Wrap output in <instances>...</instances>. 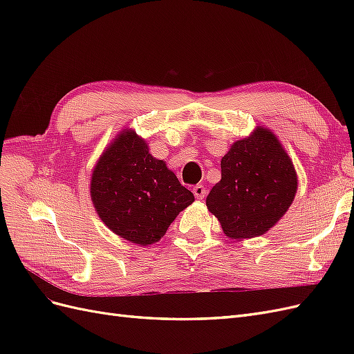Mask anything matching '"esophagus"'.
Segmentation results:
<instances>
[{"mask_svg":"<svg viewBox=\"0 0 354 354\" xmlns=\"http://www.w3.org/2000/svg\"><path fill=\"white\" fill-rule=\"evenodd\" d=\"M194 195H195L196 199H203V198H205V195H207V189L203 187L202 185H196L194 187Z\"/></svg>","mask_w":354,"mask_h":354,"instance_id":"esophagus-1","label":"esophagus"}]
</instances>
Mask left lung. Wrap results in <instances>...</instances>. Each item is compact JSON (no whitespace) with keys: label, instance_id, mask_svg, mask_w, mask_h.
<instances>
[{"label":"left lung","instance_id":"8db88e82","mask_svg":"<svg viewBox=\"0 0 354 354\" xmlns=\"http://www.w3.org/2000/svg\"><path fill=\"white\" fill-rule=\"evenodd\" d=\"M297 171L270 128L257 125L221 158V180L207 196L226 236L250 239L269 232L295 198Z\"/></svg>","mask_w":354,"mask_h":354}]
</instances>
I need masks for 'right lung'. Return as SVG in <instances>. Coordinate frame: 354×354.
Wrapping results in <instances>:
<instances>
[{
  "mask_svg": "<svg viewBox=\"0 0 354 354\" xmlns=\"http://www.w3.org/2000/svg\"><path fill=\"white\" fill-rule=\"evenodd\" d=\"M90 196L108 229L140 246L158 242L195 201L134 128L120 131L104 147L91 171Z\"/></svg>",
  "mask_w": 354,
  "mask_h": 354,
  "instance_id": "add662e5",
  "label": "right lung"
}]
</instances>
